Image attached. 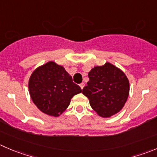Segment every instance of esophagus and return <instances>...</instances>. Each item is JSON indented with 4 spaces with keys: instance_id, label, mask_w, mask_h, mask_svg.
Masks as SVG:
<instances>
[{
    "instance_id": "esophagus-1",
    "label": "esophagus",
    "mask_w": 157,
    "mask_h": 157,
    "mask_svg": "<svg viewBox=\"0 0 157 157\" xmlns=\"http://www.w3.org/2000/svg\"><path fill=\"white\" fill-rule=\"evenodd\" d=\"M84 86H85V83H81L80 84V88H81V89H83V88L84 87Z\"/></svg>"
}]
</instances>
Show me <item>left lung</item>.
<instances>
[{"label":"left lung","instance_id":"obj_1","mask_svg":"<svg viewBox=\"0 0 157 157\" xmlns=\"http://www.w3.org/2000/svg\"><path fill=\"white\" fill-rule=\"evenodd\" d=\"M89 81L82 93L94 111L102 117L119 112L129 96L130 84L125 74L109 63L95 67L88 74Z\"/></svg>","mask_w":157,"mask_h":157}]
</instances>
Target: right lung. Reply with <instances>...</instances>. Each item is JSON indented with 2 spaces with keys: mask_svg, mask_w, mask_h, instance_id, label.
Returning <instances> with one entry per match:
<instances>
[{
  "mask_svg": "<svg viewBox=\"0 0 157 157\" xmlns=\"http://www.w3.org/2000/svg\"><path fill=\"white\" fill-rule=\"evenodd\" d=\"M29 92L36 107L44 113L58 117L74 95L82 92L64 68L50 61L36 68L29 80Z\"/></svg>",
  "mask_w": 157,
  "mask_h": 157,
  "instance_id": "right-lung-1",
  "label": "right lung"
}]
</instances>
